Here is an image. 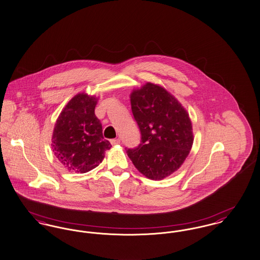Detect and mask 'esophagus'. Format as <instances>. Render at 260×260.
<instances>
[{
	"instance_id": "34e87169",
	"label": "esophagus",
	"mask_w": 260,
	"mask_h": 260,
	"mask_svg": "<svg viewBox=\"0 0 260 260\" xmlns=\"http://www.w3.org/2000/svg\"><path fill=\"white\" fill-rule=\"evenodd\" d=\"M120 143V139H112V140H110V144L112 145V146H114V145H118Z\"/></svg>"
}]
</instances>
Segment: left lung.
Wrapping results in <instances>:
<instances>
[{
    "label": "left lung",
    "mask_w": 260,
    "mask_h": 260,
    "mask_svg": "<svg viewBox=\"0 0 260 260\" xmlns=\"http://www.w3.org/2000/svg\"><path fill=\"white\" fill-rule=\"evenodd\" d=\"M141 143L127 154L151 180L169 176L184 162L193 142L188 112L162 87L147 83L130 96Z\"/></svg>",
    "instance_id": "left-lung-1"
}]
</instances>
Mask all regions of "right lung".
<instances>
[{
    "label": "right lung",
    "mask_w": 260,
    "mask_h": 260,
    "mask_svg": "<svg viewBox=\"0 0 260 260\" xmlns=\"http://www.w3.org/2000/svg\"><path fill=\"white\" fill-rule=\"evenodd\" d=\"M96 99L86 94L73 96L60 112L53 133L55 157L69 170L86 173L105 157L111 145L103 137V127L95 115Z\"/></svg>",
    "instance_id": "1"
}]
</instances>
